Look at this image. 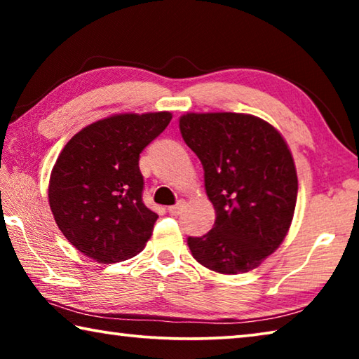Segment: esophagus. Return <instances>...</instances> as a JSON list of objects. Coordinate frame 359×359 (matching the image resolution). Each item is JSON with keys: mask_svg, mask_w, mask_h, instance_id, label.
Masks as SVG:
<instances>
[{"mask_svg": "<svg viewBox=\"0 0 359 359\" xmlns=\"http://www.w3.org/2000/svg\"><path fill=\"white\" fill-rule=\"evenodd\" d=\"M184 209H185V203L184 201H179L177 204L169 205V208H168L169 214H171V215H179V214H182V210H184Z\"/></svg>", "mask_w": 359, "mask_h": 359, "instance_id": "34e87169", "label": "esophagus"}]
</instances>
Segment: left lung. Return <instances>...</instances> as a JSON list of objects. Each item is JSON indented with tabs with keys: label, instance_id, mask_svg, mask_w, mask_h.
I'll return each mask as SVG.
<instances>
[{
	"label": "left lung",
	"instance_id": "left-lung-1",
	"mask_svg": "<svg viewBox=\"0 0 359 359\" xmlns=\"http://www.w3.org/2000/svg\"><path fill=\"white\" fill-rule=\"evenodd\" d=\"M185 144L201 161L215 223L188 238L193 258L220 274L259 266L282 244L293 220L297 175L287 142L274 126L248 114H185Z\"/></svg>",
	"mask_w": 359,
	"mask_h": 359
}]
</instances>
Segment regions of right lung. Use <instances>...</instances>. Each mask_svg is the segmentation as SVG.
<instances>
[{
  "label": "right lung",
  "mask_w": 359,
  "mask_h": 359,
  "mask_svg": "<svg viewBox=\"0 0 359 359\" xmlns=\"http://www.w3.org/2000/svg\"><path fill=\"white\" fill-rule=\"evenodd\" d=\"M171 118L169 112L112 115L65 145L50 174L48 204L79 252L118 263L145 247L158 215L142 201L139 156Z\"/></svg>",
  "instance_id": "obj_1"
}]
</instances>
